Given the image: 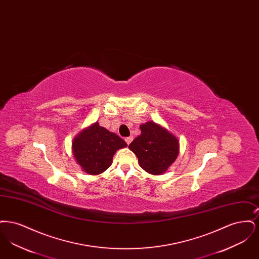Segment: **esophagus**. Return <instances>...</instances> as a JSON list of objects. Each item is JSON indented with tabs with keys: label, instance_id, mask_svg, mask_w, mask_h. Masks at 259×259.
Returning a JSON list of instances; mask_svg holds the SVG:
<instances>
[{
	"label": "esophagus",
	"instance_id": "34e87169",
	"mask_svg": "<svg viewBox=\"0 0 259 259\" xmlns=\"http://www.w3.org/2000/svg\"><path fill=\"white\" fill-rule=\"evenodd\" d=\"M132 141H133V137H132V136H129V137L125 138V142L127 143V145H130Z\"/></svg>",
	"mask_w": 259,
	"mask_h": 259
}]
</instances>
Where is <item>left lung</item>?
<instances>
[{
	"label": "left lung",
	"instance_id": "left-lung-1",
	"mask_svg": "<svg viewBox=\"0 0 259 259\" xmlns=\"http://www.w3.org/2000/svg\"><path fill=\"white\" fill-rule=\"evenodd\" d=\"M141 135L129 145L138 157L140 166L151 175L167 171L179 154V141L159 124L148 121L142 124Z\"/></svg>",
	"mask_w": 259,
	"mask_h": 259
}]
</instances>
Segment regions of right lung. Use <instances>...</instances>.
Masks as SVG:
<instances>
[{
	"instance_id": "add662e5",
	"label": "right lung",
	"mask_w": 259,
	"mask_h": 259,
	"mask_svg": "<svg viewBox=\"0 0 259 259\" xmlns=\"http://www.w3.org/2000/svg\"><path fill=\"white\" fill-rule=\"evenodd\" d=\"M126 147L120 137L95 122L74 138L73 154L84 172L99 175L111 166L116 150Z\"/></svg>"
}]
</instances>
